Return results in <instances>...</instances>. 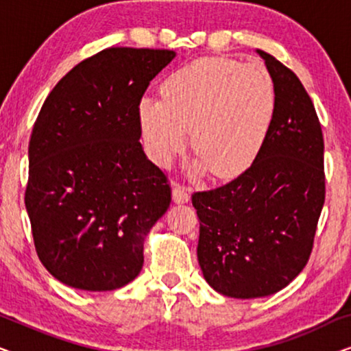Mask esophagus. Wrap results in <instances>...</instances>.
Listing matches in <instances>:
<instances>
[{
	"label": "esophagus",
	"instance_id": "obj_1",
	"mask_svg": "<svg viewBox=\"0 0 351 351\" xmlns=\"http://www.w3.org/2000/svg\"><path fill=\"white\" fill-rule=\"evenodd\" d=\"M172 199H174L176 203H179V204L189 203V201H190V191L186 190L185 186L174 185V189H172Z\"/></svg>",
	"mask_w": 351,
	"mask_h": 351
}]
</instances>
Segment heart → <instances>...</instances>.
<instances>
[{
    "label": "heart",
    "mask_w": 351,
    "mask_h": 351,
    "mask_svg": "<svg viewBox=\"0 0 351 351\" xmlns=\"http://www.w3.org/2000/svg\"><path fill=\"white\" fill-rule=\"evenodd\" d=\"M162 100L143 99L138 119L158 165L167 166L189 143L214 176L246 171L265 143L276 112V89L261 64L199 59L161 86Z\"/></svg>",
    "instance_id": "obj_1"
}]
</instances>
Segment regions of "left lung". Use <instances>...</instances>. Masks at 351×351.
I'll use <instances>...</instances> for the list:
<instances>
[{
    "mask_svg": "<svg viewBox=\"0 0 351 351\" xmlns=\"http://www.w3.org/2000/svg\"><path fill=\"white\" fill-rule=\"evenodd\" d=\"M257 52L276 89L267 141L237 179L191 196L204 280L234 299L275 294L304 270L326 195L324 141L313 102L294 71Z\"/></svg>",
    "mask_w": 351,
    "mask_h": 351,
    "instance_id": "8db88e82",
    "label": "left lung"
}]
</instances>
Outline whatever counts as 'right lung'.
<instances>
[{
	"mask_svg": "<svg viewBox=\"0 0 351 351\" xmlns=\"http://www.w3.org/2000/svg\"><path fill=\"white\" fill-rule=\"evenodd\" d=\"M174 57L108 47L73 66L43 104L25 208L38 257L66 286L113 291L142 270L143 241L169 208L171 186L138 142V105Z\"/></svg>",
	"mask_w": 351,
	"mask_h": 351,
	"instance_id": "right-lung-1",
	"label": "right lung"
}]
</instances>
